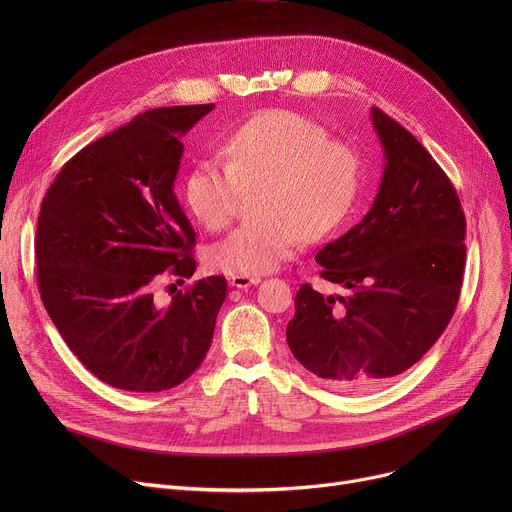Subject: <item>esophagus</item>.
<instances>
[{
  "label": "esophagus",
  "instance_id": "esophagus-1",
  "mask_svg": "<svg viewBox=\"0 0 512 512\" xmlns=\"http://www.w3.org/2000/svg\"><path fill=\"white\" fill-rule=\"evenodd\" d=\"M261 280L259 278H251V276H232L230 278V286H234V288H249V286H255V284H259Z\"/></svg>",
  "mask_w": 512,
  "mask_h": 512
}]
</instances>
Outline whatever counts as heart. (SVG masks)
I'll use <instances>...</instances> for the list:
<instances>
[{
  "label": "heart",
  "mask_w": 512,
  "mask_h": 512,
  "mask_svg": "<svg viewBox=\"0 0 512 512\" xmlns=\"http://www.w3.org/2000/svg\"><path fill=\"white\" fill-rule=\"evenodd\" d=\"M228 161L205 157L184 182L188 209L209 230L224 228L242 193H255L259 220L213 242L207 261L228 276L274 272L301 247L336 232L355 211L363 166L324 126L286 110L261 112L226 143Z\"/></svg>",
  "instance_id": "heart-1"
}]
</instances>
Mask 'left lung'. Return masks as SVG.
<instances>
[{
  "mask_svg": "<svg viewBox=\"0 0 512 512\" xmlns=\"http://www.w3.org/2000/svg\"><path fill=\"white\" fill-rule=\"evenodd\" d=\"M386 155L380 191L365 218L315 259L344 297L303 284L286 340L305 369L330 386L361 392L415 365L459 303L467 222L459 197L427 149L371 107Z\"/></svg>",
  "mask_w": 512,
  "mask_h": 512,
  "instance_id": "left-lung-1",
  "label": "left lung"
}]
</instances>
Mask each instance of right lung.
I'll return each mask as SVG.
<instances>
[{"instance_id": "right-lung-1", "label": "right lung", "mask_w": 512, "mask_h": 512, "mask_svg": "<svg viewBox=\"0 0 512 512\" xmlns=\"http://www.w3.org/2000/svg\"><path fill=\"white\" fill-rule=\"evenodd\" d=\"M213 103L157 107L66 161L37 222L41 301L70 351L105 384L161 392L205 359L226 278L174 294L157 284L197 270L195 230L174 193L182 134Z\"/></svg>"}]
</instances>
